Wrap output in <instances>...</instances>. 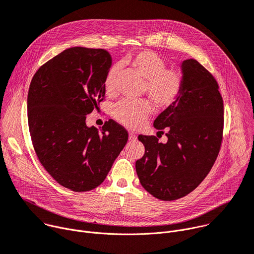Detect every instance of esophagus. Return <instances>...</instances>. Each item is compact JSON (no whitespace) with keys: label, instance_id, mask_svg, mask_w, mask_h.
Here are the masks:
<instances>
[{"label":"esophagus","instance_id":"34e87169","mask_svg":"<svg viewBox=\"0 0 254 254\" xmlns=\"http://www.w3.org/2000/svg\"><path fill=\"white\" fill-rule=\"evenodd\" d=\"M128 140H129V141H131V142L135 141V140H136V135H135V133H133L132 131H129V132H128Z\"/></svg>","mask_w":254,"mask_h":254}]
</instances>
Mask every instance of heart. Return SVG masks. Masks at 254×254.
I'll return each mask as SVG.
<instances>
[{
    "label": "heart",
    "mask_w": 254,
    "mask_h": 254,
    "mask_svg": "<svg viewBox=\"0 0 254 254\" xmlns=\"http://www.w3.org/2000/svg\"><path fill=\"white\" fill-rule=\"evenodd\" d=\"M126 64L142 79L146 80V91L159 107L171 105L180 95L183 77L175 68H166L165 62L151 51H141L127 56ZM118 66H112L106 75L105 89L112 93L115 89ZM152 112L151 103L146 100H122L112 109L113 117L123 125L135 128L141 127Z\"/></svg>",
    "instance_id": "b5f03b06"
}]
</instances>
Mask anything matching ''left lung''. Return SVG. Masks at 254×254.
Masks as SVG:
<instances>
[{"label":"left lung","instance_id":"8db88e82","mask_svg":"<svg viewBox=\"0 0 254 254\" xmlns=\"http://www.w3.org/2000/svg\"><path fill=\"white\" fill-rule=\"evenodd\" d=\"M180 70V95L154 122L155 128H167V143L153 135L137 137L145 154L135 162L136 174L142 187L162 200L195 190L212 169L222 143L224 104L217 81L192 59L183 61Z\"/></svg>","mask_w":254,"mask_h":254}]
</instances>
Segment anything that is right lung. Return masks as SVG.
Returning <instances> with one entry per match:
<instances>
[{
  "label": "right lung",
  "mask_w": 254,
  "mask_h": 254,
  "mask_svg": "<svg viewBox=\"0 0 254 254\" xmlns=\"http://www.w3.org/2000/svg\"><path fill=\"white\" fill-rule=\"evenodd\" d=\"M112 60L104 50L70 48L41 65L32 78L28 126L42 166L61 186L89 191L104 181L128 134L109 120L100 131L86 115L105 95Z\"/></svg>",
  "instance_id": "1"
}]
</instances>
